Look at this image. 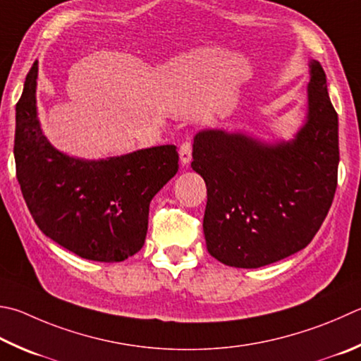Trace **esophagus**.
Segmentation results:
<instances>
[{"mask_svg":"<svg viewBox=\"0 0 361 361\" xmlns=\"http://www.w3.org/2000/svg\"><path fill=\"white\" fill-rule=\"evenodd\" d=\"M191 158H192V140L186 139L180 147V162L183 166H186V164H189V161H191Z\"/></svg>","mask_w":361,"mask_h":361,"instance_id":"obj_1","label":"esophagus"}]
</instances>
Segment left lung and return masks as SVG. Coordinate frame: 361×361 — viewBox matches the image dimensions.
<instances>
[{"instance_id": "obj_1", "label": "left lung", "mask_w": 361, "mask_h": 361, "mask_svg": "<svg viewBox=\"0 0 361 361\" xmlns=\"http://www.w3.org/2000/svg\"><path fill=\"white\" fill-rule=\"evenodd\" d=\"M338 164V114L324 68L311 61L307 120L292 142L267 145L212 129L194 137L208 252L228 267L259 268L301 251L329 214Z\"/></svg>"}]
</instances>
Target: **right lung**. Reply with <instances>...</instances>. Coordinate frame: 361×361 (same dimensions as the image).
<instances>
[{"label":"right lung","instance_id":"add662e5","mask_svg":"<svg viewBox=\"0 0 361 361\" xmlns=\"http://www.w3.org/2000/svg\"><path fill=\"white\" fill-rule=\"evenodd\" d=\"M37 64L16 107L17 180L37 227L68 251L121 262L145 243L149 202L178 172L175 145L82 161L50 145L36 112Z\"/></svg>","mask_w":361,"mask_h":361}]
</instances>
